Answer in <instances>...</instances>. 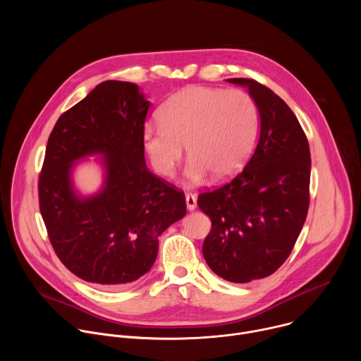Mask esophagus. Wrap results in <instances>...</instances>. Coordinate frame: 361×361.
I'll return each instance as SVG.
<instances>
[{
    "instance_id": "34e87169",
    "label": "esophagus",
    "mask_w": 361,
    "mask_h": 361,
    "mask_svg": "<svg viewBox=\"0 0 361 361\" xmlns=\"http://www.w3.org/2000/svg\"><path fill=\"white\" fill-rule=\"evenodd\" d=\"M185 204H187V209L190 212L195 210V207H197V197L192 192H187L185 194Z\"/></svg>"
}]
</instances>
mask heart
Returning <instances> with one entry per match:
<instances>
[{"mask_svg":"<svg viewBox=\"0 0 361 361\" xmlns=\"http://www.w3.org/2000/svg\"><path fill=\"white\" fill-rule=\"evenodd\" d=\"M160 124L142 131V145L159 176L171 177L184 156L187 177L200 181L237 174L248 160L260 128L254 97L240 88L188 87L171 95L159 111Z\"/></svg>","mask_w":361,"mask_h":361,"instance_id":"1","label":"heart"}]
</instances>
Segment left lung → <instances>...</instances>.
Masks as SVG:
<instances>
[{
	"label": "left lung",
	"mask_w": 361,
	"mask_h": 361,
	"mask_svg": "<svg viewBox=\"0 0 361 361\" xmlns=\"http://www.w3.org/2000/svg\"><path fill=\"white\" fill-rule=\"evenodd\" d=\"M227 81L248 87L260 110V138L231 181L198 194L212 220L202 255L221 279L250 283L288 259L310 204L312 157L297 117L276 92L251 78Z\"/></svg>",
	"instance_id": "left-lung-1"
}]
</instances>
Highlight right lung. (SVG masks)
Here are the masks:
<instances>
[{"instance_id": "obj_1", "label": "right lung", "mask_w": 361, "mask_h": 361, "mask_svg": "<svg viewBox=\"0 0 361 361\" xmlns=\"http://www.w3.org/2000/svg\"><path fill=\"white\" fill-rule=\"evenodd\" d=\"M148 107L135 84H98L57 120L38 177L39 212L60 262L106 288L144 276L156 262L159 237L187 209L184 192L145 166ZM88 153L105 154L106 185L91 199H78L69 173Z\"/></svg>"}]
</instances>
